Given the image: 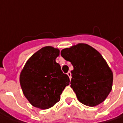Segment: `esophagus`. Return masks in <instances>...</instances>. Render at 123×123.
Instances as JSON below:
<instances>
[{
  "label": "esophagus",
  "instance_id": "obj_1",
  "mask_svg": "<svg viewBox=\"0 0 123 123\" xmlns=\"http://www.w3.org/2000/svg\"><path fill=\"white\" fill-rule=\"evenodd\" d=\"M67 76H69V79H71L72 78V74H71V72H67Z\"/></svg>",
  "mask_w": 123,
  "mask_h": 123
}]
</instances>
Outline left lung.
<instances>
[{
    "mask_svg": "<svg viewBox=\"0 0 123 123\" xmlns=\"http://www.w3.org/2000/svg\"><path fill=\"white\" fill-rule=\"evenodd\" d=\"M74 67L71 87L83 104L94 107L103 103L112 89L113 72L97 50L79 43L61 52Z\"/></svg>",
    "mask_w": 123,
    "mask_h": 123,
    "instance_id": "left-lung-1",
    "label": "left lung"
}]
</instances>
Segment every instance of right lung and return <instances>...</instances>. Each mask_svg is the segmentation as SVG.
Wrapping results in <instances>:
<instances>
[{"label": "right lung", "instance_id": "right-lung-1", "mask_svg": "<svg viewBox=\"0 0 123 123\" xmlns=\"http://www.w3.org/2000/svg\"><path fill=\"white\" fill-rule=\"evenodd\" d=\"M58 49L47 46L28 59L20 74V84L26 98L35 107L47 110L61 99L69 85V78L56 62Z\"/></svg>", "mask_w": 123, "mask_h": 123}]
</instances>
